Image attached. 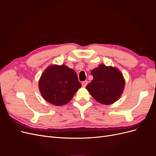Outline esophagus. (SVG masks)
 <instances>
[{
	"label": "esophagus",
	"instance_id": "esophagus-1",
	"mask_svg": "<svg viewBox=\"0 0 156 156\" xmlns=\"http://www.w3.org/2000/svg\"><path fill=\"white\" fill-rule=\"evenodd\" d=\"M87 84H88V81H83V82H82V86L84 87H85L87 86Z\"/></svg>",
	"mask_w": 156,
	"mask_h": 156
}]
</instances>
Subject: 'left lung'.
I'll use <instances>...</instances> for the list:
<instances>
[{
  "instance_id": "8db88e82",
  "label": "left lung",
  "mask_w": 156,
  "mask_h": 156,
  "mask_svg": "<svg viewBox=\"0 0 156 156\" xmlns=\"http://www.w3.org/2000/svg\"><path fill=\"white\" fill-rule=\"evenodd\" d=\"M91 75L94 79L86 88L97 101L109 105L120 97L125 81L119 69L100 64L92 70Z\"/></svg>"
}]
</instances>
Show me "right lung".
I'll return each mask as SVG.
<instances>
[{"label": "right lung", "instance_id": "1", "mask_svg": "<svg viewBox=\"0 0 156 156\" xmlns=\"http://www.w3.org/2000/svg\"><path fill=\"white\" fill-rule=\"evenodd\" d=\"M81 87L76 72L64 65L48 67L39 81L42 97L57 106L68 103Z\"/></svg>", "mask_w": 156, "mask_h": 156}]
</instances>
